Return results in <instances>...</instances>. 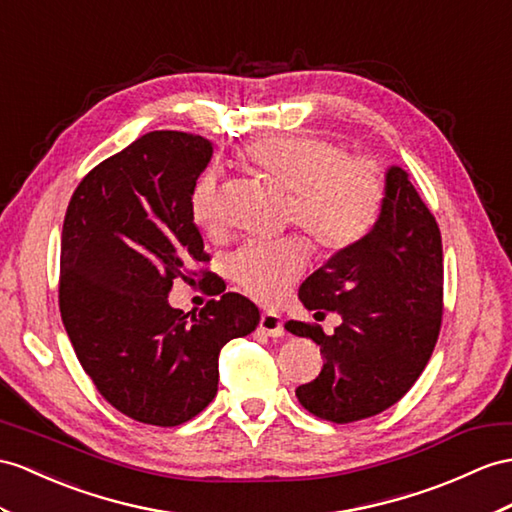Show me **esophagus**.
I'll use <instances>...</instances> for the list:
<instances>
[{"label": "esophagus", "instance_id": "34e87169", "mask_svg": "<svg viewBox=\"0 0 512 512\" xmlns=\"http://www.w3.org/2000/svg\"><path fill=\"white\" fill-rule=\"evenodd\" d=\"M258 330L276 339V336H284V323H282L280 315H276V313H263L260 315Z\"/></svg>", "mask_w": 512, "mask_h": 512}]
</instances>
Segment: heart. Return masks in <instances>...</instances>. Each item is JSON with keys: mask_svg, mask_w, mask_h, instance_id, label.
I'll list each match as a JSON object with an SVG mask.
<instances>
[{"mask_svg": "<svg viewBox=\"0 0 512 512\" xmlns=\"http://www.w3.org/2000/svg\"><path fill=\"white\" fill-rule=\"evenodd\" d=\"M239 160L256 176L289 193L286 219L321 254L336 256L365 241L382 215L386 184L376 162L347 156L345 147L315 134H271L247 143ZM191 215L210 230L219 223L217 178L199 176ZM308 267V245L299 236L249 243L230 258V276L256 302H278Z\"/></svg>", "mask_w": 512, "mask_h": 512, "instance_id": "obj_1", "label": "heart"}]
</instances>
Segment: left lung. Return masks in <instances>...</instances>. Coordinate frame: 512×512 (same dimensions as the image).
<instances>
[{"mask_svg": "<svg viewBox=\"0 0 512 512\" xmlns=\"http://www.w3.org/2000/svg\"><path fill=\"white\" fill-rule=\"evenodd\" d=\"M299 299L317 315L326 307L343 317L330 336L317 323H284L323 356L319 376L295 389L299 404L352 423L400 402L426 369L443 317L441 230L404 169L386 173L376 228L308 276Z\"/></svg>", "mask_w": 512, "mask_h": 512, "instance_id": "1", "label": "left lung"}]
</instances>
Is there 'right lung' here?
<instances>
[{
    "label": "right lung",
    "instance_id": "add662e5",
    "mask_svg": "<svg viewBox=\"0 0 512 512\" xmlns=\"http://www.w3.org/2000/svg\"><path fill=\"white\" fill-rule=\"evenodd\" d=\"M213 145L160 130L93 167L67 206L58 304L82 369L126 417L173 428L215 400L219 352L256 330L239 293L195 315L171 308L173 280L202 284L210 256L191 215V191Z\"/></svg>",
    "mask_w": 512,
    "mask_h": 512
}]
</instances>
